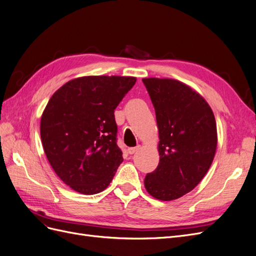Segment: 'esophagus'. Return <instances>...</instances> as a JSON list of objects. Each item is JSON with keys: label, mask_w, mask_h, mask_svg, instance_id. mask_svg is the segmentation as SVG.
<instances>
[{"label": "esophagus", "mask_w": 256, "mask_h": 256, "mask_svg": "<svg viewBox=\"0 0 256 256\" xmlns=\"http://www.w3.org/2000/svg\"><path fill=\"white\" fill-rule=\"evenodd\" d=\"M138 150H140V146H136V147H130V148H128V154H134V152H136Z\"/></svg>", "instance_id": "esophagus-1"}]
</instances>
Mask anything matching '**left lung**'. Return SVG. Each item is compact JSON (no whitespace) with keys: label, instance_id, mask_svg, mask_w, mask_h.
<instances>
[{"label":"left lung","instance_id":"left-lung-1","mask_svg":"<svg viewBox=\"0 0 256 256\" xmlns=\"http://www.w3.org/2000/svg\"><path fill=\"white\" fill-rule=\"evenodd\" d=\"M156 112L159 164L144 180L146 191L173 200L194 189L210 168L218 143L214 115L206 100L174 79H142Z\"/></svg>","mask_w":256,"mask_h":256}]
</instances>
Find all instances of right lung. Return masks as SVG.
<instances>
[{"instance_id": "1", "label": "right lung", "mask_w": 256, "mask_h": 256, "mask_svg": "<svg viewBox=\"0 0 256 256\" xmlns=\"http://www.w3.org/2000/svg\"><path fill=\"white\" fill-rule=\"evenodd\" d=\"M134 76H80L60 88L46 106L40 138L60 180L85 196L104 191L122 162L114 110Z\"/></svg>"}]
</instances>
